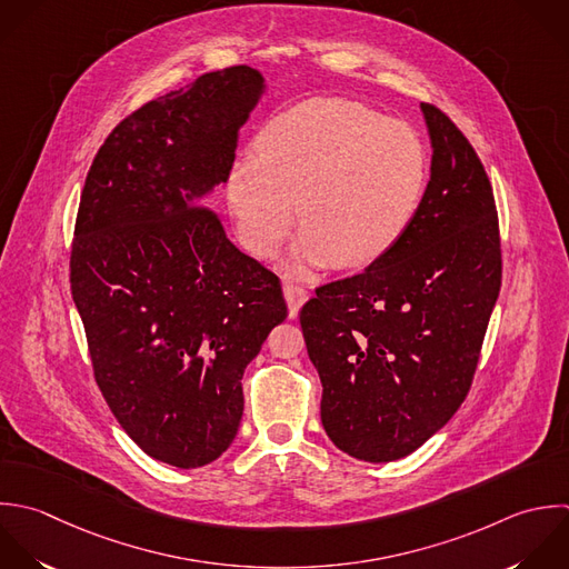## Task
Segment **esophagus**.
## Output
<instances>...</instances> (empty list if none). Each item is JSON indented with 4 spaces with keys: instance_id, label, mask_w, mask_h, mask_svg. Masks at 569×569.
<instances>
[{
    "instance_id": "obj_1",
    "label": "esophagus",
    "mask_w": 569,
    "mask_h": 569,
    "mask_svg": "<svg viewBox=\"0 0 569 569\" xmlns=\"http://www.w3.org/2000/svg\"><path fill=\"white\" fill-rule=\"evenodd\" d=\"M283 295H286V301H288V310H290V317H297L299 308L306 303L308 299V292L301 288V286H295L290 281L283 283Z\"/></svg>"
}]
</instances>
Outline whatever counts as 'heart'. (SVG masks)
<instances>
[{"instance_id": "obj_1", "label": "heart", "mask_w": 569, "mask_h": 569, "mask_svg": "<svg viewBox=\"0 0 569 569\" xmlns=\"http://www.w3.org/2000/svg\"><path fill=\"white\" fill-rule=\"evenodd\" d=\"M428 159L417 132L346 99L299 103L259 132L257 154L234 161L228 203L239 239L272 257L301 210L306 263L366 268L412 223Z\"/></svg>"}]
</instances>
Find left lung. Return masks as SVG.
Listing matches in <instances>:
<instances>
[{
    "label": "left lung",
    "mask_w": 569,
    "mask_h": 569,
    "mask_svg": "<svg viewBox=\"0 0 569 569\" xmlns=\"http://www.w3.org/2000/svg\"><path fill=\"white\" fill-rule=\"evenodd\" d=\"M421 110L432 174L412 223L363 272L319 286L299 315L326 435L370 463L412 455L455 417L501 290L488 172L443 110Z\"/></svg>",
    "instance_id": "1"
}]
</instances>
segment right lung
<instances>
[{"instance_id":"obj_1","label":"right lung","mask_w":569,"mask_h":569,"mask_svg":"<svg viewBox=\"0 0 569 569\" xmlns=\"http://www.w3.org/2000/svg\"><path fill=\"white\" fill-rule=\"evenodd\" d=\"M261 92L259 70L230 66L143 103L97 150L77 210L70 292L94 381L126 435L183 470L230 448L243 370L288 317L279 277L203 203Z\"/></svg>"}]
</instances>
